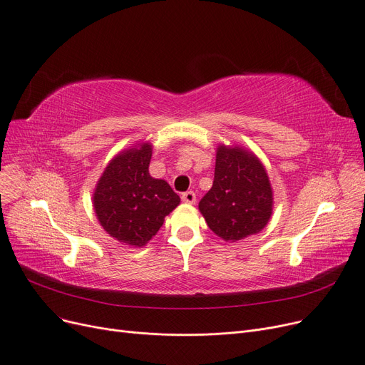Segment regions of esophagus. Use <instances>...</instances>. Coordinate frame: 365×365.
<instances>
[{
  "label": "esophagus",
  "instance_id": "obj_1",
  "mask_svg": "<svg viewBox=\"0 0 365 365\" xmlns=\"http://www.w3.org/2000/svg\"><path fill=\"white\" fill-rule=\"evenodd\" d=\"M182 201L186 204H195L197 201V195L194 190H186V192L182 194Z\"/></svg>",
  "mask_w": 365,
  "mask_h": 365
}]
</instances>
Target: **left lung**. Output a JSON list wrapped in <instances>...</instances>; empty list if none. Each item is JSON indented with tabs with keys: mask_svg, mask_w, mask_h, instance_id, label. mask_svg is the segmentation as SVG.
<instances>
[{
	"mask_svg": "<svg viewBox=\"0 0 365 365\" xmlns=\"http://www.w3.org/2000/svg\"><path fill=\"white\" fill-rule=\"evenodd\" d=\"M198 207L225 241L260 232L272 215V189L262 163L238 146H219L213 186Z\"/></svg>",
	"mask_w": 365,
	"mask_h": 365,
	"instance_id": "1",
	"label": "left lung"
}]
</instances>
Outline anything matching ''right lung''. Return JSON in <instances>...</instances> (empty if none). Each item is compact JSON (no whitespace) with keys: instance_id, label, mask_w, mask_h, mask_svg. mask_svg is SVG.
Masks as SVG:
<instances>
[{"instance_id":"1","label":"right lung","mask_w":365,"mask_h":365,"mask_svg":"<svg viewBox=\"0 0 365 365\" xmlns=\"http://www.w3.org/2000/svg\"><path fill=\"white\" fill-rule=\"evenodd\" d=\"M152 146L131 148L115 157L96 187L94 212L105 231L142 247L155 235L180 198L165 180L149 175Z\"/></svg>"}]
</instances>
